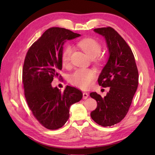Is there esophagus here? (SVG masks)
Instances as JSON below:
<instances>
[{"label": "esophagus", "instance_id": "1", "mask_svg": "<svg viewBox=\"0 0 155 155\" xmlns=\"http://www.w3.org/2000/svg\"><path fill=\"white\" fill-rule=\"evenodd\" d=\"M83 99H87L88 97V94L87 93H83Z\"/></svg>", "mask_w": 155, "mask_h": 155}]
</instances>
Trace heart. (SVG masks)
<instances>
[{
	"label": "heart",
	"instance_id": "b5f03b06",
	"mask_svg": "<svg viewBox=\"0 0 155 155\" xmlns=\"http://www.w3.org/2000/svg\"><path fill=\"white\" fill-rule=\"evenodd\" d=\"M78 46L82 48L88 57L94 58L98 57L101 52V47L97 41L93 38H84L78 42ZM72 47L68 45L62 51L61 59L64 65H67L71 60ZM96 77L95 72L91 69L81 68L73 72L70 77L71 83L82 89L90 87L94 78Z\"/></svg>",
	"mask_w": 155,
	"mask_h": 155
}]
</instances>
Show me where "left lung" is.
I'll return each instance as SVG.
<instances>
[{
	"instance_id": "8db88e82",
	"label": "left lung",
	"mask_w": 155,
	"mask_h": 155,
	"mask_svg": "<svg viewBox=\"0 0 155 155\" xmlns=\"http://www.w3.org/2000/svg\"><path fill=\"white\" fill-rule=\"evenodd\" d=\"M105 38L109 57L98 77L100 86L110 87L104 97L96 92L90 94L97 102L92 111L93 120L103 127L119 123L127 114L139 84V72L129 46L111 27L94 29Z\"/></svg>"
}]
</instances>
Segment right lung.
<instances>
[{"label": "right lung", "mask_w": 155, "mask_h": 155, "mask_svg": "<svg viewBox=\"0 0 155 155\" xmlns=\"http://www.w3.org/2000/svg\"><path fill=\"white\" fill-rule=\"evenodd\" d=\"M68 29L52 27L35 42L26 55L22 83L28 107L42 126L50 130L61 128L68 119L72 104L83 98L81 91L67 86L61 92L52 87L62 69L64 42L80 37Z\"/></svg>", "instance_id": "1"}]
</instances>
